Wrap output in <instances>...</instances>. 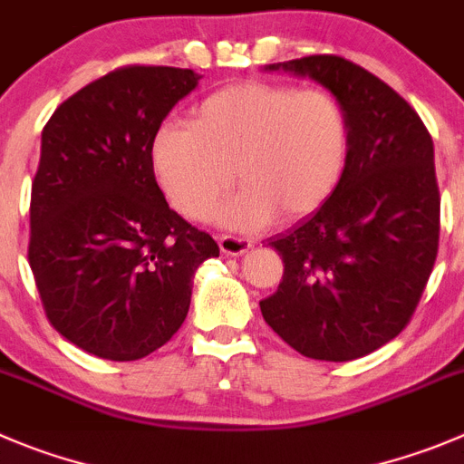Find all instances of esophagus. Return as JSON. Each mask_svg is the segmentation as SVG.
Here are the masks:
<instances>
[{
  "label": "esophagus",
  "mask_w": 464,
  "mask_h": 464,
  "mask_svg": "<svg viewBox=\"0 0 464 464\" xmlns=\"http://www.w3.org/2000/svg\"><path fill=\"white\" fill-rule=\"evenodd\" d=\"M218 242L222 254H227V256H242V254L252 249V240H245V237L237 236H219Z\"/></svg>",
  "instance_id": "1"
}]
</instances>
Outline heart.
<instances>
[{
	"instance_id": "obj_1",
	"label": "heart",
	"mask_w": 464,
	"mask_h": 464,
	"mask_svg": "<svg viewBox=\"0 0 464 464\" xmlns=\"http://www.w3.org/2000/svg\"><path fill=\"white\" fill-rule=\"evenodd\" d=\"M348 160V119L334 95L270 82H237L203 98L189 125L162 123L150 140V167L176 210L203 219L231 189L242 192L215 215L252 231L297 222L339 185Z\"/></svg>"
}]
</instances>
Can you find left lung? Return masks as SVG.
Masks as SVG:
<instances>
[{
	"instance_id": "8db88e82",
	"label": "left lung",
	"mask_w": 464,
	"mask_h": 464,
	"mask_svg": "<svg viewBox=\"0 0 464 464\" xmlns=\"http://www.w3.org/2000/svg\"><path fill=\"white\" fill-rule=\"evenodd\" d=\"M266 71L309 77L334 95L348 119V160L332 197L267 242L284 276L261 314L304 357L350 362L405 330L435 266L432 140L392 86L343 56H302Z\"/></svg>"
}]
</instances>
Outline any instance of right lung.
I'll return each instance as SVG.
<instances>
[{
	"label": "right lung",
	"mask_w": 464,
	"mask_h": 464,
	"mask_svg": "<svg viewBox=\"0 0 464 464\" xmlns=\"http://www.w3.org/2000/svg\"><path fill=\"white\" fill-rule=\"evenodd\" d=\"M189 68L125 66L56 107L29 206V266L43 309L77 348L134 362L180 330L192 276L218 242L164 201L150 140L197 89Z\"/></svg>",
	"instance_id": "add662e5"
}]
</instances>
